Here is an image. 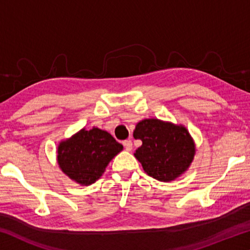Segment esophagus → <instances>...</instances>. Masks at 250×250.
Returning <instances> with one entry per match:
<instances>
[{"mask_svg":"<svg viewBox=\"0 0 250 250\" xmlns=\"http://www.w3.org/2000/svg\"><path fill=\"white\" fill-rule=\"evenodd\" d=\"M124 146H125V149L126 151H131L132 150V142H131V140H125L124 141Z\"/></svg>","mask_w":250,"mask_h":250,"instance_id":"esophagus-1","label":"esophagus"}]
</instances>
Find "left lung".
<instances>
[{"label": "left lung", "mask_w": 250, "mask_h": 250, "mask_svg": "<svg viewBox=\"0 0 250 250\" xmlns=\"http://www.w3.org/2000/svg\"><path fill=\"white\" fill-rule=\"evenodd\" d=\"M133 138L142 146L134 156L147 175L161 182H171L191 166L195 145L184 125L159 119H145L137 124Z\"/></svg>", "instance_id": "left-lung-1"}]
</instances>
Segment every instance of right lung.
Segmentation results:
<instances>
[{"instance_id": "obj_1", "label": "right lung", "mask_w": 250, "mask_h": 250, "mask_svg": "<svg viewBox=\"0 0 250 250\" xmlns=\"http://www.w3.org/2000/svg\"><path fill=\"white\" fill-rule=\"evenodd\" d=\"M124 146L107 131L82 129L62 141L57 162L65 174L80 185H90L104 174L105 167Z\"/></svg>"}]
</instances>
